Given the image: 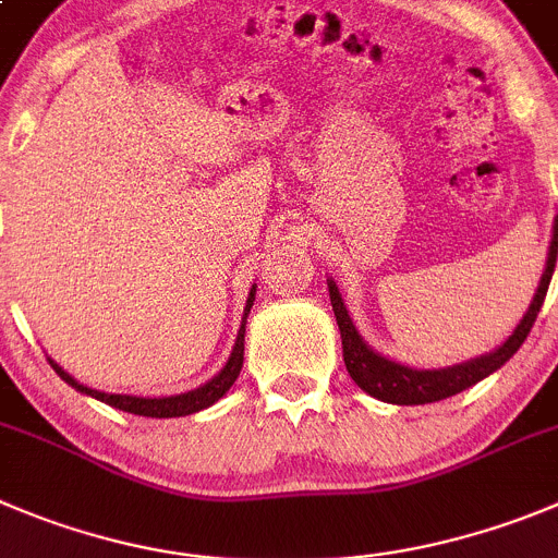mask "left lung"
Returning a JSON list of instances; mask_svg holds the SVG:
<instances>
[{"label":"left lung","mask_w":558,"mask_h":558,"mask_svg":"<svg viewBox=\"0 0 558 558\" xmlns=\"http://www.w3.org/2000/svg\"><path fill=\"white\" fill-rule=\"evenodd\" d=\"M558 255V215L554 220V236H550L548 247V262H545V272L539 278L537 294L531 300L529 311L523 314L520 325L514 327L512 336L498 347L496 352H487L482 357H473L468 363H457V366L446 368H410L404 363L390 361L383 357L379 352H374L366 341L361 338V332L355 330L350 319V311L343 305L341 294H338L336 280H327V289H330V303L336 311L338 330H341V350H343V363H347V372L355 379L357 388H363L368 397L379 399V402L390 404H429L440 402V399H449L460 390L471 388L478 379L490 377L493 372L504 366L514 352L523 347L525 336L531 332L534 322H537L539 308L545 303V294H548L550 278H554Z\"/></svg>","instance_id":"obj_1"}]
</instances>
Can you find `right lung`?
Segmentation results:
<instances>
[{"instance_id": "1", "label": "right lung", "mask_w": 558, "mask_h": 558, "mask_svg": "<svg viewBox=\"0 0 558 558\" xmlns=\"http://www.w3.org/2000/svg\"><path fill=\"white\" fill-rule=\"evenodd\" d=\"M255 300V286L250 289L247 294V305H244V316H242V327L236 332V343H233L231 357H228L226 366L220 368V374L208 379L206 385L195 390H186V393H179V397H129V393H104V390L87 388V385L76 383L71 374L65 372L62 366H57L54 361L49 357L51 368L65 379L71 388H76L80 393H87V397L98 399V402L109 404L114 410H123V413H134V415H145V418H179V415H190L197 413V410H206L217 402V399L226 397V390L236 383L239 372H242V361H244V325H247V314L253 308Z\"/></svg>"}]
</instances>
